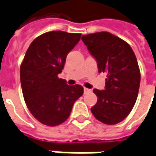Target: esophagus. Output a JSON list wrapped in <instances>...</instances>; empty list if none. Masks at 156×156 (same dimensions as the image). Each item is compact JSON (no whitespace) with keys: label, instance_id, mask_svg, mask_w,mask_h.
Segmentation results:
<instances>
[{"label":"esophagus","instance_id":"1","mask_svg":"<svg viewBox=\"0 0 156 156\" xmlns=\"http://www.w3.org/2000/svg\"><path fill=\"white\" fill-rule=\"evenodd\" d=\"M92 90L91 89H88V88H84V93L85 94H87V93H90Z\"/></svg>","mask_w":156,"mask_h":156}]
</instances>
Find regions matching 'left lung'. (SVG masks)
<instances>
[{
  "label": "left lung",
  "instance_id": "8db88e82",
  "mask_svg": "<svg viewBox=\"0 0 156 156\" xmlns=\"http://www.w3.org/2000/svg\"><path fill=\"white\" fill-rule=\"evenodd\" d=\"M82 41L96 59L99 72L107 73L105 89H94L98 101L91 111L103 124H118L130 114L139 94L140 71L135 54L110 32L83 35Z\"/></svg>",
  "mask_w": 156,
  "mask_h": 156
}]
</instances>
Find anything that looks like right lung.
I'll use <instances>...</instances> for the list:
<instances>
[{
    "label": "right lung",
    "mask_w": 156,
    "mask_h": 156,
    "mask_svg": "<svg viewBox=\"0 0 156 156\" xmlns=\"http://www.w3.org/2000/svg\"><path fill=\"white\" fill-rule=\"evenodd\" d=\"M80 38V33L46 32L37 37L25 53L20 66L23 99L32 115L45 125L65 122L74 102L83 95L81 86H68L58 78L67 55Z\"/></svg>",
    "instance_id": "add662e5"
}]
</instances>
